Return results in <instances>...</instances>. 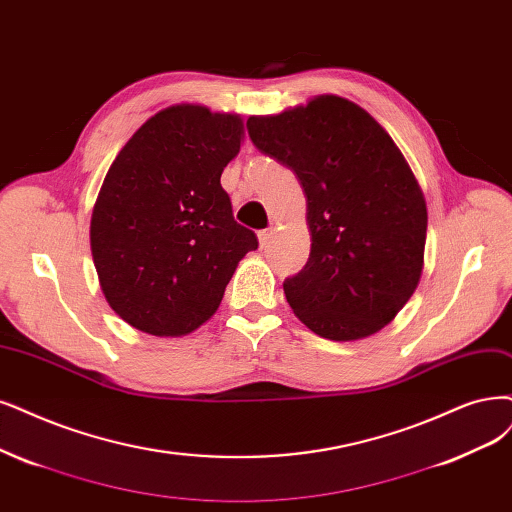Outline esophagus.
I'll list each match as a JSON object with an SVG mask.
<instances>
[{"label":"esophagus","mask_w":512,"mask_h":512,"mask_svg":"<svg viewBox=\"0 0 512 512\" xmlns=\"http://www.w3.org/2000/svg\"><path fill=\"white\" fill-rule=\"evenodd\" d=\"M257 238H259V246H261V249H266V246H268L270 240H272V230H261V232L257 234Z\"/></svg>","instance_id":"1"}]
</instances>
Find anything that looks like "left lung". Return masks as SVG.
I'll return each instance as SVG.
<instances>
[{
  "mask_svg": "<svg viewBox=\"0 0 512 512\" xmlns=\"http://www.w3.org/2000/svg\"><path fill=\"white\" fill-rule=\"evenodd\" d=\"M246 126L255 147L289 166L306 194L310 259L282 285L295 316L333 342L382 331L424 270L426 198L401 149L337 94L251 116Z\"/></svg>",
  "mask_w": 512,
  "mask_h": 512,
  "instance_id": "obj_1",
  "label": "left lung"
}]
</instances>
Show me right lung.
<instances>
[{"label": "right lung", "instance_id": "1", "mask_svg": "<svg viewBox=\"0 0 512 512\" xmlns=\"http://www.w3.org/2000/svg\"><path fill=\"white\" fill-rule=\"evenodd\" d=\"M242 141L240 113L177 103L143 122L111 162L90 251L109 308L130 327L156 337L196 331L257 249L219 181Z\"/></svg>", "mask_w": 512, "mask_h": 512}]
</instances>
